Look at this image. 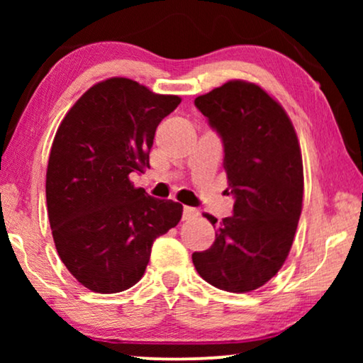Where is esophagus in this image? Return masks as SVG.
Listing matches in <instances>:
<instances>
[{"instance_id":"34e87169","label":"esophagus","mask_w":363,"mask_h":363,"mask_svg":"<svg viewBox=\"0 0 363 363\" xmlns=\"http://www.w3.org/2000/svg\"><path fill=\"white\" fill-rule=\"evenodd\" d=\"M200 215V211L193 206H183V220H193Z\"/></svg>"}]
</instances>
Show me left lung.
<instances>
[{
    "label": "left lung",
    "mask_w": 363,
    "mask_h": 363,
    "mask_svg": "<svg viewBox=\"0 0 363 363\" xmlns=\"http://www.w3.org/2000/svg\"><path fill=\"white\" fill-rule=\"evenodd\" d=\"M225 148L233 215L218 223L210 250L193 252L198 274L218 289L250 292L277 274L302 211L301 147L284 108L264 89L230 81L195 99Z\"/></svg>",
    "instance_id": "left-lung-1"
}]
</instances>
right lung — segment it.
<instances>
[{
    "instance_id": "right-lung-1",
    "label": "right lung",
    "mask_w": 363,
    "mask_h": 363,
    "mask_svg": "<svg viewBox=\"0 0 363 363\" xmlns=\"http://www.w3.org/2000/svg\"><path fill=\"white\" fill-rule=\"evenodd\" d=\"M178 96L125 77L92 86L66 113L46 173L54 245L84 287L116 294L142 279L152 245L182 220L183 206L148 196L128 175L143 173L155 130Z\"/></svg>"
}]
</instances>
